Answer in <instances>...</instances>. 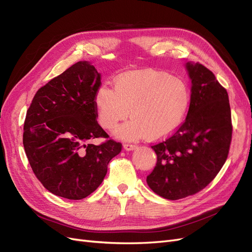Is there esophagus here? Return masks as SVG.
<instances>
[{
    "label": "esophagus",
    "instance_id": "1",
    "mask_svg": "<svg viewBox=\"0 0 252 252\" xmlns=\"http://www.w3.org/2000/svg\"><path fill=\"white\" fill-rule=\"evenodd\" d=\"M123 147H124V149L125 150H133V149H135L136 147H138V146H136V145L135 144H131V143H125L124 145H123Z\"/></svg>",
    "mask_w": 252,
    "mask_h": 252
}]
</instances>
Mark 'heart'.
Instances as JSON below:
<instances>
[{
    "instance_id": "obj_1",
    "label": "heart",
    "mask_w": 252,
    "mask_h": 252,
    "mask_svg": "<svg viewBox=\"0 0 252 252\" xmlns=\"http://www.w3.org/2000/svg\"><path fill=\"white\" fill-rule=\"evenodd\" d=\"M190 102L187 84L169 73L146 69L126 73L114 82V89L103 85L94 103L100 125L111 130L129 112L132 118L117 134L138 139L145 134L156 140L172 133L184 118Z\"/></svg>"
}]
</instances>
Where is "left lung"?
<instances>
[{
    "mask_svg": "<svg viewBox=\"0 0 252 252\" xmlns=\"http://www.w3.org/2000/svg\"><path fill=\"white\" fill-rule=\"evenodd\" d=\"M191 95L187 117L165 141L152 145L157 164L147 175L152 191L179 200L203 190L229 154L232 123L227 90L201 63H187Z\"/></svg>",
    "mask_w": 252,
    "mask_h": 252,
    "instance_id": "8db88e82",
    "label": "left lung"
}]
</instances>
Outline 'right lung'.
Returning <instances> with one entry per match:
<instances>
[{"label":"right lung","instance_id":"obj_1","mask_svg":"<svg viewBox=\"0 0 252 252\" xmlns=\"http://www.w3.org/2000/svg\"><path fill=\"white\" fill-rule=\"evenodd\" d=\"M101 85L94 66L78 62L37 90L27 110L23 145L36 179L53 194L88 196L122 150L97 124L94 97ZM98 137L108 140L91 143Z\"/></svg>","mask_w":252,"mask_h":252}]
</instances>
